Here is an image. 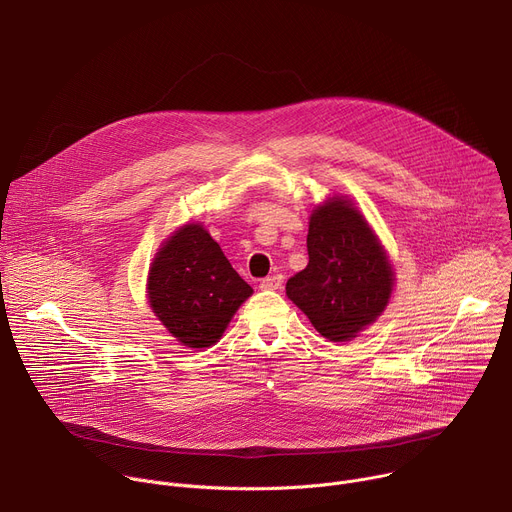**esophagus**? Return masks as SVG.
<instances>
[{"instance_id":"esophagus-1","label":"esophagus","mask_w":512,"mask_h":512,"mask_svg":"<svg viewBox=\"0 0 512 512\" xmlns=\"http://www.w3.org/2000/svg\"><path fill=\"white\" fill-rule=\"evenodd\" d=\"M281 285H283V275H271V277L261 279V283H259L261 289H281Z\"/></svg>"}]
</instances>
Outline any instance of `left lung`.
Wrapping results in <instances>:
<instances>
[{
  "mask_svg": "<svg viewBox=\"0 0 512 512\" xmlns=\"http://www.w3.org/2000/svg\"><path fill=\"white\" fill-rule=\"evenodd\" d=\"M308 267L287 279L285 294L332 342L352 340L389 304L393 269L377 235L346 198L310 216Z\"/></svg>",
  "mask_w": 512,
  "mask_h": 512,
  "instance_id": "obj_1",
  "label": "left lung"
}]
</instances>
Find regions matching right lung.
Wrapping results in <instances>:
<instances>
[{"label": "right lung", "instance_id": "right-lung-1", "mask_svg": "<svg viewBox=\"0 0 512 512\" xmlns=\"http://www.w3.org/2000/svg\"><path fill=\"white\" fill-rule=\"evenodd\" d=\"M251 294V285L202 225L178 229L150 267V306L168 332L188 348L218 342Z\"/></svg>", "mask_w": 512, "mask_h": 512}]
</instances>
